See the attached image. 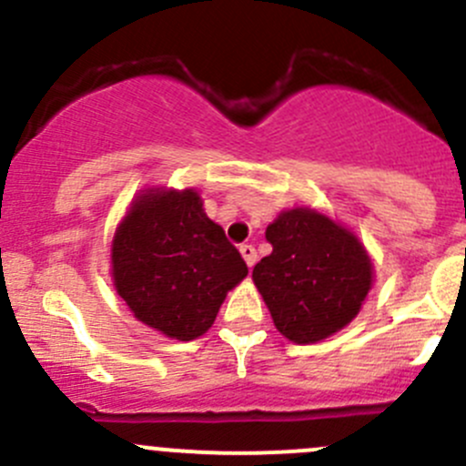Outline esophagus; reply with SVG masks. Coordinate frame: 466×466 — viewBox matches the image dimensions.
Here are the masks:
<instances>
[{
  "instance_id": "34e87169",
  "label": "esophagus",
  "mask_w": 466,
  "mask_h": 466,
  "mask_svg": "<svg viewBox=\"0 0 466 466\" xmlns=\"http://www.w3.org/2000/svg\"><path fill=\"white\" fill-rule=\"evenodd\" d=\"M238 250H241V257H243V259H246L248 268L255 266V263H257V250H255V246H250V243H243V246L238 248Z\"/></svg>"
}]
</instances>
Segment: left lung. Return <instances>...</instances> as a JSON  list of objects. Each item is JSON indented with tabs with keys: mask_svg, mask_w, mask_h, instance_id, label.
Listing matches in <instances>:
<instances>
[{
	"mask_svg": "<svg viewBox=\"0 0 466 466\" xmlns=\"http://www.w3.org/2000/svg\"><path fill=\"white\" fill-rule=\"evenodd\" d=\"M266 238L272 252L252 279L279 333L311 345L354 320L372 289V261L350 229L298 207L281 211Z\"/></svg>",
	"mask_w": 466,
	"mask_h": 466,
	"instance_id": "1",
	"label": "left lung"
}]
</instances>
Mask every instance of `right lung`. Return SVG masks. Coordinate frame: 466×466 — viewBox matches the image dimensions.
<instances>
[{"label": "right lung", "instance_id": "right-lung-1", "mask_svg": "<svg viewBox=\"0 0 466 466\" xmlns=\"http://www.w3.org/2000/svg\"><path fill=\"white\" fill-rule=\"evenodd\" d=\"M248 266L194 189L137 196L112 238V277L137 320L176 340L203 336Z\"/></svg>", "mask_w": 466, "mask_h": 466}]
</instances>
